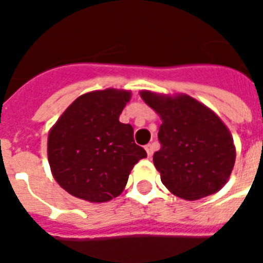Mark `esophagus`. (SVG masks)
<instances>
[{
  "mask_svg": "<svg viewBox=\"0 0 263 263\" xmlns=\"http://www.w3.org/2000/svg\"><path fill=\"white\" fill-rule=\"evenodd\" d=\"M146 154H148L149 158H152V155H154V151H155V146L154 143H149V145H146Z\"/></svg>",
  "mask_w": 263,
  "mask_h": 263,
  "instance_id": "34e87169",
  "label": "esophagus"
}]
</instances>
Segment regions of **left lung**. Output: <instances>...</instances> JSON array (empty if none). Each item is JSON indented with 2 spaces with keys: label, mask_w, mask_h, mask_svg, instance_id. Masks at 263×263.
<instances>
[{
  "label": "left lung",
  "mask_w": 263,
  "mask_h": 263,
  "mask_svg": "<svg viewBox=\"0 0 263 263\" xmlns=\"http://www.w3.org/2000/svg\"><path fill=\"white\" fill-rule=\"evenodd\" d=\"M141 98L162 120L154 165L166 189L193 201L224 187L235 163V145L220 117L187 94L143 90Z\"/></svg>",
  "instance_id": "left-lung-1"
}]
</instances>
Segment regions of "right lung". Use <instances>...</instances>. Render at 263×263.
Listing matches in <instances>:
<instances>
[{"label":"right lung","instance_id":"obj_1","mask_svg":"<svg viewBox=\"0 0 263 263\" xmlns=\"http://www.w3.org/2000/svg\"><path fill=\"white\" fill-rule=\"evenodd\" d=\"M131 91L105 88L77 97L48 137V159L60 187L90 203L118 197L145 149L134 141V128L120 122Z\"/></svg>","mask_w":263,"mask_h":263}]
</instances>
